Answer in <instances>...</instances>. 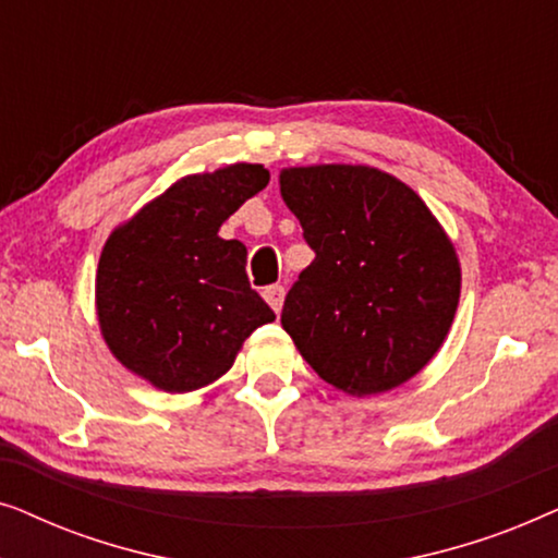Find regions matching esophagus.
I'll list each match as a JSON object with an SVG mask.
<instances>
[{"label":"esophagus","instance_id":"34e87169","mask_svg":"<svg viewBox=\"0 0 558 558\" xmlns=\"http://www.w3.org/2000/svg\"><path fill=\"white\" fill-rule=\"evenodd\" d=\"M264 300L269 302V307H271L274 312H279L281 304H284V287H281V284L266 287V289H264Z\"/></svg>","mask_w":558,"mask_h":558}]
</instances>
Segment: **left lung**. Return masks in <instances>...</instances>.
Masks as SVG:
<instances>
[{"instance_id":"8db88e82","label":"left lung","mask_w":558,"mask_h":558,"mask_svg":"<svg viewBox=\"0 0 558 558\" xmlns=\"http://www.w3.org/2000/svg\"><path fill=\"white\" fill-rule=\"evenodd\" d=\"M279 185L315 251L289 289L281 327L340 391L407 384L441 348L460 302L445 228L414 190L376 167H289Z\"/></svg>"}]
</instances>
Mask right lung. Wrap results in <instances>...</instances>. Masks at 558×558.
I'll use <instances>...</instances> for the list:
<instances>
[{
  "instance_id": "add662e5",
  "label": "right lung",
  "mask_w": 558,
  "mask_h": 558,
  "mask_svg": "<svg viewBox=\"0 0 558 558\" xmlns=\"http://www.w3.org/2000/svg\"><path fill=\"white\" fill-rule=\"evenodd\" d=\"M269 185L262 165L187 174L109 235L96 312L121 365L170 393L223 376L243 340L274 323L246 277V246L218 231Z\"/></svg>"
}]
</instances>
